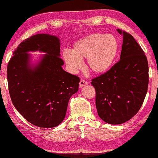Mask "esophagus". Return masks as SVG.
Returning a JSON list of instances; mask_svg holds the SVG:
<instances>
[{"label": "esophagus", "mask_w": 158, "mask_h": 158, "mask_svg": "<svg viewBox=\"0 0 158 158\" xmlns=\"http://www.w3.org/2000/svg\"><path fill=\"white\" fill-rule=\"evenodd\" d=\"M88 83L86 81H85V80L81 79V81H80V82H79V87L82 88V87H83V86L88 85Z\"/></svg>", "instance_id": "1"}]
</instances>
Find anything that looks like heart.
I'll return each instance as SVG.
<instances>
[{"mask_svg":"<svg viewBox=\"0 0 158 158\" xmlns=\"http://www.w3.org/2000/svg\"><path fill=\"white\" fill-rule=\"evenodd\" d=\"M118 50L115 36L94 33L77 40L71 51H63L62 57L71 73H77L82 66V61L86 60V67L91 73L103 75L112 67Z\"/></svg>","mask_w":158,"mask_h":158,"instance_id":"heart-1","label":"heart"}]
</instances>
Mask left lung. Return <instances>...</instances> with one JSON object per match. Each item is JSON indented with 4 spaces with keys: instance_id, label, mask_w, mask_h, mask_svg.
I'll use <instances>...</instances> for the list:
<instances>
[{
    "instance_id": "8db88e82",
    "label": "left lung",
    "mask_w": 158,
    "mask_h": 158,
    "mask_svg": "<svg viewBox=\"0 0 158 158\" xmlns=\"http://www.w3.org/2000/svg\"><path fill=\"white\" fill-rule=\"evenodd\" d=\"M117 31L123 37L120 61L91 82L98 116L111 125L122 124L137 114L149 84V65L143 50L130 34Z\"/></svg>"
}]
</instances>
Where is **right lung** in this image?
<instances>
[{"instance_id": "1", "label": "right lung", "mask_w": 158, "mask_h": 158, "mask_svg": "<svg viewBox=\"0 0 158 158\" xmlns=\"http://www.w3.org/2000/svg\"><path fill=\"white\" fill-rule=\"evenodd\" d=\"M44 52L35 64L29 52ZM7 66V81L15 109L28 122L43 128L59 125L66 116L71 96L80 79L62 69L60 40L39 33L24 40Z\"/></svg>"}]
</instances>
